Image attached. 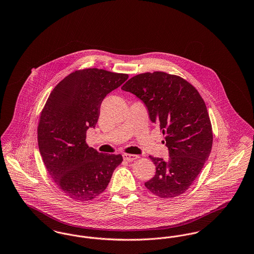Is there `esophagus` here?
<instances>
[{
  "label": "esophagus",
  "mask_w": 254,
  "mask_h": 254,
  "mask_svg": "<svg viewBox=\"0 0 254 254\" xmlns=\"http://www.w3.org/2000/svg\"><path fill=\"white\" fill-rule=\"evenodd\" d=\"M123 158H124V160H126L127 162H132L134 160H136L137 158H139V156L135 155V154H127V153H125V154H123Z\"/></svg>",
  "instance_id": "esophagus-1"
}]
</instances>
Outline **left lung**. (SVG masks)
<instances>
[{
  "instance_id": "1",
  "label": "left lung",
  "mask_w": 254,
  "mask_h": 254,
  "mask_svg": "<svg viewBox=\"0 0 254 254\" xmlns=\"http://www.w3.org/2000/svg\"><path fill=\"white\" fill-rule=\"evenodd\" d=\"M122 89L145 104L169 148L168 160L149 156L156 173L145 182V188L161 198L181 195L195 181L211 151L212 127L203 98L185 79L162 71L136 75Z\"/></svg>"
}]
</instances>
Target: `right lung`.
Instances as JSON below:
<instances>
[{
  "mask_svg": "<svg viewBox=\"0 0 254 254\" xmlns=\"http://www.w3.org/2000/svg\"><path fill=\"white\" fill-rule=\"evenodd\" d=\"M127 74L98 68L76 70L51 91L38 125V145L50 177L78 202L89 201L108 187L121 154L100 153L85 143L95 127L105 97L125 83Z\"/></svg>",
  "mask_w": 254,
  "mask_h": 254,
  "instance_id": "obj_1",
  "label": "right lung"
}]
</instances>
